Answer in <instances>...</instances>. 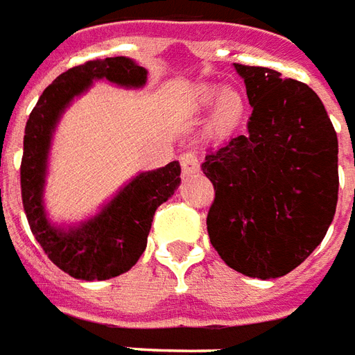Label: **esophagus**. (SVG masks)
<instances>
[{
    "mask_svg": "<svg viewBox=\"0 0 355 355\" xmlns=\"http://www.w3.org/2000/svg\"><path fill=\"white\" fill-rule=\"evenodd\" d=\"M180 164L185 175L194 174V172H198L200 170V159L194 151H183L180 155Z\"/></svg>",
    "mask_w": 355,
    "mask_h": 355,
    "instance_id": "1",
    "label": "esophagus"
}]
</instances>
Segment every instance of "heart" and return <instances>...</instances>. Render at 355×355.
Instances as JSON below:
<instances>
[{
  "mask_svg": "<svg viewBox=\"0 0 355 355\" xmlns=\"http://www.w3.org/2000/svg\"><path fill=\"white\" fill-rule=\"evenodd\" d=\"M213 105L209 125L215 132H228L241 121L245 114V98L238 89L226 87L218 93V87L202 86L196 89V105Z\"/></svg>",
  "mask_w": 355,
  "mask_h": 355,
  "instance_id": "1",
  "label": "heart"
}]
</instances>
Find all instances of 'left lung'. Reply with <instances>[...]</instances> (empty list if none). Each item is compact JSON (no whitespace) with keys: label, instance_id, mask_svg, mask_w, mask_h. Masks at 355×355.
Segmentation results:
<instances>
[{"label":"left lung","instance_id":"left-lung-1","mask_svg":"<svg viewBox=\"0 0 355 355\" xmlns=\"http://www.w3.org/2000/svg\"><path fill=\"white\" fill-rule=\"evenodd\" d=\"M252 114L247 132L209 149V241L226 266L277 279L313 252L339 196V142L316 93L268 67L234 63Z\"/></svg>","mask_w":355,"mask_h":355}]
</instances>
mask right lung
Wrapping results in <instances>:
<instances>
[{"label":"right lung","instance_id":"add662e5","mask_svg":"<svg viewBox=\"0 0 355 355\" xmlns=\"http://www.w3.org/2000/svg\"><path fill=\"white\" fill-rule=\"evenodd\" d=\"M93 80L142 87L148 71L130 58L119 55L86 61L60 74L42 92L26 123L20 187L29 228L48 258L74 279L106 281L129 271L142 257L157 207L180 187L181 166L174 161L138 174L95 217L78 226L52 225L42 200L52 135L67 106L87 92Z\"/></svg>","mask_w":355,"mask_h":355}]
</instances>
